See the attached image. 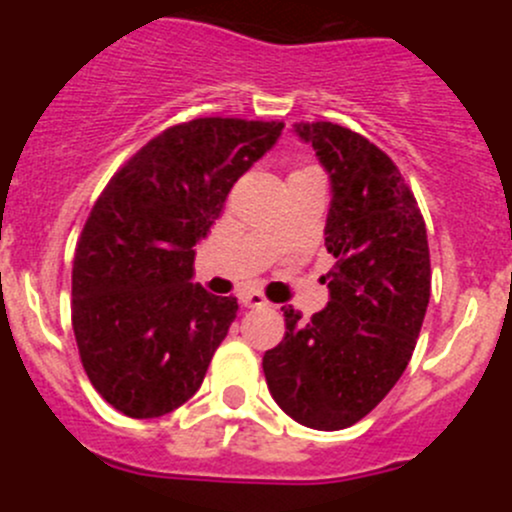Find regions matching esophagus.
<instances>
[{"instance_id": "obj_1", "label": "esophagus", "mask_w": 512, "mask_h": 512, "mask_svg": "<svg viewBox=\"0 0 512 512\" xmlns=\"http://www.w3.org/2000/svg\"><path fill=\"white\" fill-rule=\"evenodd\" d=\"M237 299H240L242 307H247V309L265 307V304H267V299L262 297L260 292H240V294H237Z\"/></svg>"}]
</instances>
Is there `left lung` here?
Segmentation results:
<instances>
[{"instance_id":"left-lung-1","label":"left lung","mask_w":512,"mask_h":512,"mask_svg":"<svg viewBox=\"0 0 512 512\" xmlns=\"http://www.w3.org/2000/svg\"><path fill=\"white\" fill-rule=\"evenodd\" d=\"M332 183L324 245L329 302L309 322L285 307V339L262 356L267 389L317 431L359 421L394 389L431 297L426 223L394 160L337 123H297Z\"/></svg>"}]
</instances>
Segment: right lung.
Listing matches in <instances>:
<instances>
[{
	"label": "right lung",
	"mask_w": 512,
	"mask_h": 512,
	"mask_svg": "<svg viewBox=\"0 0 512 512\" xmlns=\"http://www.w3.org/2000/svg\"><path fill=\"white\" fill-rule=\"evenodd\" d=\"M282 128L242 118L180 123L148 141L96 200L76 245L71 322L89 381L121 414H170L203 384L237 299L195 285L193 247Z\"/></svg>",
	"instance_id": "add662e5"
}]
</instances>
